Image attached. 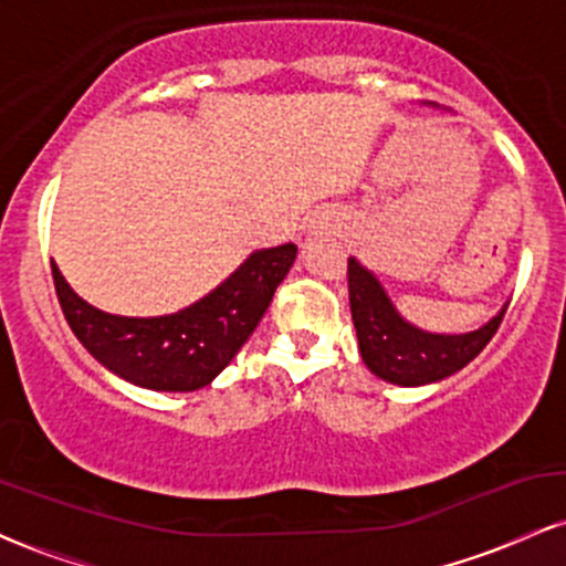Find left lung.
Returning <instances> with one entry per match:
<instances>
[{
    "label": "left lung",
    "instance_id": "1",
    "mask_svg": "<svg viewBox=\"0 0 566 566\" xmlns=\"http://www.w3.org/2000/svg\"><path fill=\"white\" fill-rule=\"evenodd\" d=\"M348 301L361 359L378 378L396 386H426L463 369L492 340L509 308L503 305L497 316L473 333H426L394 308L378 276L356 258H348Z\"/></svg>",
    "mask_w": 566,
    "mask_h": 566
}]
</instances>
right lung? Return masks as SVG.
Masks as SVG:
<instances>
[{
  "instance_id": "right-lung-1",
  "label": "right lung",
  "mask_w": 566,
  "mask_h": 566,
  "mask_svg": "<svg viewBox=\"0 0 566 566\" xmlns=\"http://www.w3.org/2000/svg\"><path fill=\"white\" fill-rule=\"evenodd\" d=\"M297 247L252 252L220 287L178 314L135 319L84 303L53 263L57 301L69 327L103 367L151 391H197L229 367L255 333Z\"/></svg>"
}]
</instances>
